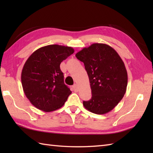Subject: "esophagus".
Returning a JSON list of instances; mask_svg holds the SVG:
<instances>
[{
    "label": "esophagus",
    "instance_id": "1",
    "mask_svg": "<svg viewBox=\"0 0 153 153\" xmlns=\"http://www.w3.org/2000/svg\"><path fill=\"white\" fill-rule=\"evenodd\" d=\"M72 89L74 90V91L75 92H77L79 91V87L78 85L77 84H74V85L72 86Z\"/></svg>",
    "mask_w": 153,
    "mask_h": 153
}]
</instances>
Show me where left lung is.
Segmentation results:
<instances>
[{
    "mask_svg": "<svg viewBox=\"0 0 153 153\" xmlns=\"http://www.w3.org/2000/svg\"><path fill=\"white\" fill-rule=\"evenodd\" d=\"M83 62L89 76L92 97L84 107L97 114H104L122 99L128 85V73L117 52L108 45L93 43L76 54Z\"/></svg>",
    "mask_w": 153,
    "mask_h": 153,
    "instance_id": "obj_1",
    "label": "left lung"
}]
</instances>
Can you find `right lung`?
<instances>
[{
	"label": "right lung",
	"instance_id": "add662e5",
	"mask_svg": "<svg viewBox=\"0 0 153 153\" xmlns=\"http://www.w3.org/2000/svg\"><path fill=\"white\" fill-rule=\"evenodd\" d=\"M74 53L70 47L50 45L35 51L25 62L21 76L23 89L37 108L48 112L64 105L71 91L64 84L60 65Z\"/></svg>",
	"mask_w": 153,
	"mask_h": 153
}]
</instances>
